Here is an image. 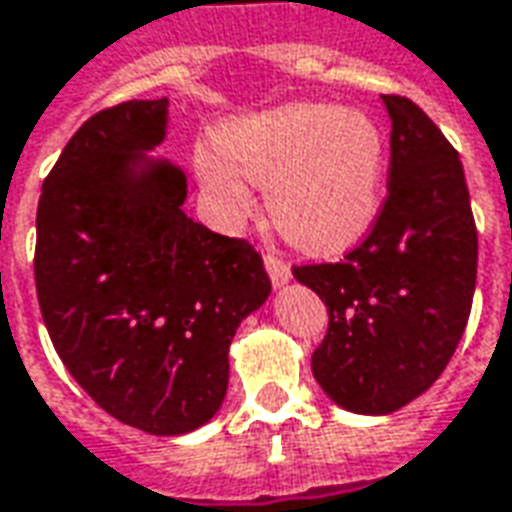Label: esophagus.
Masks as SVG:
<instances>
[{
	"label": "esophagus",
	"mask_w": 512,
	"mask_h": 512,
	"mask_svg": "<svg viewBox=\"0 0 512 512\" xmlns=\"http://www.w3.org/2000/svg\"><path fill=\"white\" fill-rule=\"evenodd\" d=\"M263 263H266V271H268V277H271V282L277 285V288H282L285 282L290 279V266L282 260V257L277 255H271V252H266L263 255Z\"/></svg>",
	"instance_id": "1"
}]
</instances>
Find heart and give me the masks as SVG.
Wrapping results in <instances>:
<instances>
[{
	"label": "heart",
	"mask_w": 512,
	"mask_h": 512,
	"mask_svg": "<svg viewBox=\"0 0 512 512\" xmlns=\"http://www.w3.org/2000/svg\"><path fill=\"white\" fill-rule=\"evenodd\" d=\"M197 150V178L224 222L244 219L266 186L271 222L290 244L332 252L376 219L384 136L373 117L329 104H288L233 120Z\"/></svg>",
	"instance_id": "heart-1"
}]
</instances>
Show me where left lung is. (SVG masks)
I'll use <instances>...</instances> for the list:
<instances>
[{
  "mask_svg": "<svg viewBox=\"0 0 512 512\" xmlns=\"http://www.w3.org/2000/svg\"><path fill=\"white\" fill-rule=\"evenodd\" d=\"M392 120L386 200L340 263L293 266L329 329L312 373L337 406L392 414L444 373L477 282V227L458 150L414 101L381 95Z\"/></svg>",
  "mask_w": 512,
  "mask_h": 512,
  "instance_id": "left-lung-1",
  "label": "left lung"
}]
</instances>
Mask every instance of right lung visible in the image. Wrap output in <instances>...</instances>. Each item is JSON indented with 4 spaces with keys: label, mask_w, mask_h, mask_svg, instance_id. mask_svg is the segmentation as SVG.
<instances>
[{
    "label": "right lung",
    "mask_w": 512,
    "mask_h": 512,
    "mask_svg": "<svg viewBox=\"0 0 512 512\" xmlns=\"http://www.w3.org/2000/svg\"><path fill=\"white\" fill-rule=\"evenodd\" d=\"M167 98L84 123L43 180L35 288L62 365L106 414L153 436L205 425L238 323L271 293L263 257L183 211L186 175L147 158Z\"/></svg>",
    "instance_id": "add662e5"
}]
</instances>
